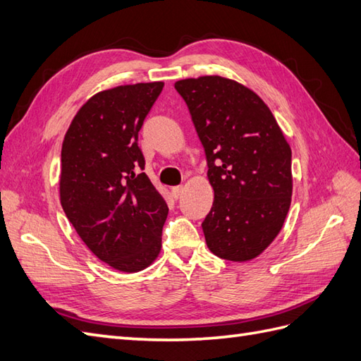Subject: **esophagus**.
<instances>
[{"instance_id": "1", "label": "esophagus", "mask_w": 361, "mask_h": 361, "mask_svg": "<svg viewBox=\"0 0 361 361\" xmlns=\"http://www.w3.org/2000/svg\"><path fill=\"white\" fill-rule=\"evenodd\" d=\"M182 191H183V187H182V185L173 187V188H171V195H173L174 199H178V197L182 195Z\"/></svg>"}]
</instances>
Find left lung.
<instances>
[{"mask_svg": "<svg viewBox=\"0 0 361 361\" xmlns=\"http://www.w3.org/2000/svg\"><path fill=\"white\" fill-rule=\"evenodd\" d=\"M174 89L188 105L214 190L202 224L208 248L231 262L256 259L291 205V147L260 96L233 79L188 78Z\"/></svg>", "mask_w": 361, "mask_h": 361, "instance_id": "1", "label": "left lung"}]
</instances>
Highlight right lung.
Listing matches in <instances>:
<instances>
[{
    "mask_svg": "<svg viewBox=\"0 0 361 361\" xmlns=\"http://www.w3.org/2000/svg\"><path fill=\"white\" fill-rule=\"evenodd\" d=\"M164 82L118 85L78 110L61 150L59 199L78 235L99 260L142 271L159 256L169 207L142 173L137 133Z\"/></svg>",
    "mask_w": 361,
    "mask_h": 361,
    "instance_id": "add662e5",
    "label": "right lung"
}]
</instances>
